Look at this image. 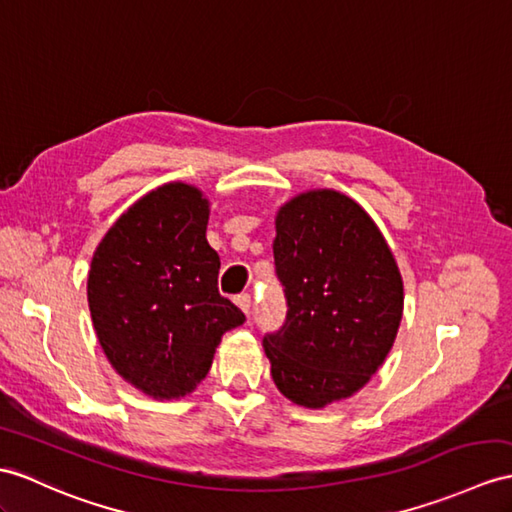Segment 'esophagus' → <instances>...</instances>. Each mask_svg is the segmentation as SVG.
<instances>
[{"label": "esophagus", "instance_id": "34e87169", "mask_svg": "<svg viewBox=\"0 0 512 512\" xmlns=\"http://www.w3.org/2000/svg\"><path fill=\"white\" fill-rule=\"evenodd\" d=\"M234 302H236V306H239L243 313L249 317V313H252V295L249 293H241V295H236L234 297Z\"/></svg>", "mask_w": 512, "mask_h": 512}]
</instances>
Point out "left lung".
<instances>
[{"label":"left lung","mask_w":512,"mask_h":512,"mask_svg":"<svg viewBox=\"0 0 512 512\" xmlns=\"http://www.w3.org/2000/svg\"><path fill=\"white\" fill-rule=\"evenodd\" d=\"M286 319L263 345L280 393L323 408L363 389L391 352L404 284L373 219L339 191H308L276 217Z\"/></svg>","instance_id":"left-lung-1"}]
</instances>
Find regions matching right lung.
I'll list each match as a JSON object with an SVG mask.
<instances>
[{"label":"right lung","mask_w":512,"mask_h":512,"mask_svg":"<svg viewBox=\"0 0 512 512\" xmlns=\"http://www.w3.org/2000/svg\"><path fill=\"white\" fill-rule=\"evenodd\" d=\"M208 213L195 186L162 184L115 221L91 260L86 293L99 345L123 380L156 400L195 391L221 336L245 321L217 289Z\"/></svg>","instance_id":"obj_1"}]
</instances>
